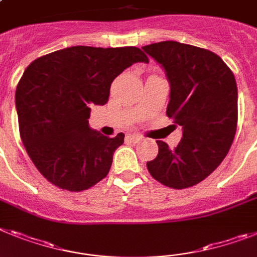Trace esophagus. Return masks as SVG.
I'll return each mask as SVG.
<instances>
[{"label":"esophagus","instance_id":"1","mask_svg":"<svg viewBox=\"0 0 257 257\" xmlns=\"http://www.w3.org/2000/svg\"><path fill=\"white\" fill-rule=\"evenodd\" d=\"M128 138H130V140H133V142H135V143H137V142H140V140L143 139V137H142L140 134H137V133L130 134V135H128Z\"/></svg>","mask_w":257,"mask_h":257}]
</instances>
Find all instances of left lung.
Here are the masks:
<instances>
[{
    "label": "left lung",
    "instance_id": "obj_1",
    "mask_svg": "<svg viewBox=\"0 0 257 257\" xmlns=\"http://www.w3.org/2000/svg\"><path fill=\"white\" fill-rule=\"evenodd\" d=\"M142 49L161 66L170 85L166 114L182 126L174 150L157 140L159 155L147 162L156 181L187 188L205 179L229 152L238 122V89L234 74L210 50L177 41Z\"/></svg>",
    "mask_w": 257,
    "mask_h": 257
}]
</instances>
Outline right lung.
I'll list each match as a JSON object with an SVG mask.
<instances>
[{"mask_svg": "<svg viewBox=\"0 0 257 257\" xmlns=\"http://www.w3.org/2000/svg\"><path fill=\"white\" fill-rule=\"evenodd\" d=\"M137 62L135 47H70L35 60L15 92L22 142L37 170L57 187L83 191L105 178L124 135L89 127L92 105H105L110 85Z\"/></svg>", "mask_w": 257, "mask_h": 257, "instance_id": "1", "label": "right lung"}]
</instances>
